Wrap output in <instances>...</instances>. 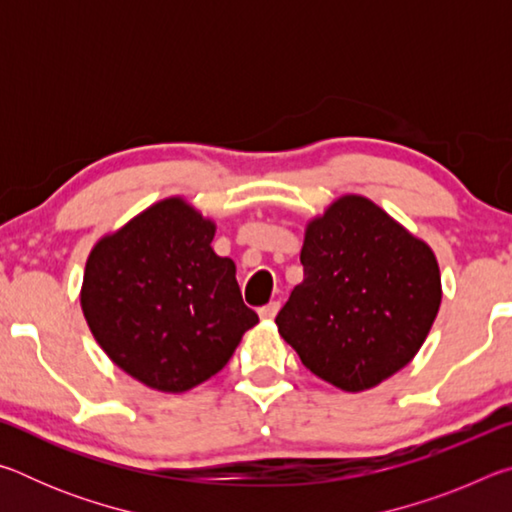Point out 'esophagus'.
I'll return each instance as SVG.
<instances>
[{
    "mask_svg": "<svg viewBox=\"0 0 512 512\" xmlns=\"http://www.w3.org/2000/svg\"><path fill=\"white\" fill-rule=\"evenodd\" d=\"M277 311H280V302L273 300V302H268V305L259 307V318H264V320H273V318L277 316Z\"/></svg>",
    "mask_w": 512,
    "mask_h": 512,
    "instance_id": "34e87169",
    "label": "esophagus"
}]
</instances>
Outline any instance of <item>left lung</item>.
Returning a JSON list of instances; mask_svg holds the SVG:
<instances>
[{"mask_svg":"<svg viewBox=\"0 0 512 512\" xmlns=\"http://www.w3.org/2000/svg\"><path fill=\"white\" fill-rule=\"evenodd\" d=\"M300 264L305 280L275 323L316 377L357 393L415 357L443 298L427 244L368 198L345 196L309 223Z\"/></svg>","mask_w":512,"mask_h":512,"instance_id":"8db88e82","label":"left lung"}]
</instances>
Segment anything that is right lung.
Instances as JSON below:
<instances>
[{
  "label": "right lung",
  "mask_w": 512,
  "mask_h": 512,
  "mask_svg": "<svg viewBox=\"0 0 512 512\" xmlns=\"http://www.w3.org/2000/svg\"><path fill=\"white\" fill-rule=\"evenodd\" d=\"M214 223L180 198L101 239L85 264L81 307L103 352L142 384L183 393L216 375L259 323L235 262L212 250Z\"/></svg>",
  "instance_id": "1"
}]
</instances>
